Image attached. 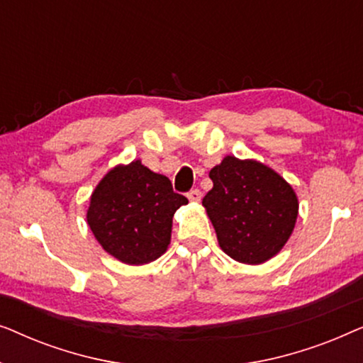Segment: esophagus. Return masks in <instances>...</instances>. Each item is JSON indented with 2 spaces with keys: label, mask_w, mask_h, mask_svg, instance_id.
Wrapping results in <instances>:
<instances>
[{
  "label": "esophagus",
  "mask_w": 363,
  "mask_h": 363,
  "mask_svg": "<svg viewBox=\"0 0 363 363\" xmlns=\"http://www.w3.org/2000/svg\"><path fill=\"white\" fill-rule=\"evenodd\" d=\"M186 198L190 201H193V203H198V201L201 200V191L196 190V188H195V190H191V191L186 193Z\"/></svg>",
  "instance_id": "34e87169"
}]
</instances>
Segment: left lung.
Masks as SVG:
<instances>
[{"label": "left lung", "mask_w": 363, "mask_h": 363, "mask_svg": "<svg viewBox=\"0 0 363 363\" xmlns=\"http://www.w3.org/2000/svg\"><path fill=\"white\" fill-rule=\"evenodd\" d=\"M213 188L203 198L218 245L242 264H262L294 231L299 200L292 186L264 163L226 155L210 170Z\"/></svg>", "instance_id": "8db88e82"}]
</instances>
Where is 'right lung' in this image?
<instances>
[{
	"mask_svg": "<svg viewBox=\"0 0 363 363\" xmlns=\"http://www.w3.org/2000/svg\"><path fill=\"white\" fill-rule=\"evenodd\" d=\"M188 200L165 175L142 160L111 168L87 208V225L102 250L128 266L155 261L168 250L175 211Z\"/></svg>",
	"mask_w": 363,
	"mask_h": 363,
	"instance_id": "right-lung-1",
	"label": "right lung"
}]
</instances>
